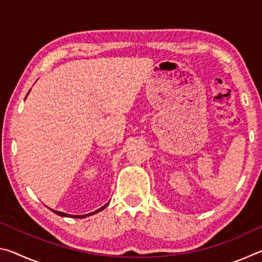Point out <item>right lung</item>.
I'll list each match as a JSON object with an SVG mask.
<instances>
[{
    "label": "right lung",
    "instance_id": "right-lung-1",
    "mask_svg": "<svg viewBox=\"0 0 262 262\" xmlns=\"http://www.w3.org/2000/svg\"><path fill=\"white\" fill-rule=\"evenodd\" d=\"M107 205L108 203H106V205L104 206V207H101V208H99L98 210H96V211H94V212H90V214H86V215H68V214H64V212H62V211H56V210H53V209H51L53 212H55L56 215H59V216H64V217H75V219H84V217H88V216H90V215H94V214H97V212H99V211H101L103 209H105V207H107Z\"/></svg>",
    "mask_w": 262,
    "mask_h": 262
}]
</instances>
